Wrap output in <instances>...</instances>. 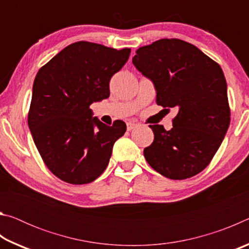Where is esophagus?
Segmentation results:
<instances>
[{"label": "esophagus", "mask_w": 249, "mask_h": 249, "mask_svg": "<svg viewBox=\"0 0 249 249\" xmlns=\"http://www.w3.org/2000/svg\"><path fill=\"white\" fill-rule=\"evenodd\" d=\"M137 126L136 123H133V122H127V124H126V127H127V130H132L133 128H135Z\"/></svg>", "instance_id": "obj_1"}]
</instances>
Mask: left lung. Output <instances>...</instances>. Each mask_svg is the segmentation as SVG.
I'll return each mask as SVG.
<instances>
[{
  "label": "left lung",
  "instance_id": "obj_1",
  "mask_svg": "<svg viewBox=\"0 0 249 249\" xmlns=\"http://www.w3.org/2000/svg\"><path fill=\"white\" fill-rule=\"evenodd\" d=\"M133 65L153 81L158 105L179 109L170 130L149 125L155 137L144 149L147 162L169 179L197 175L214 157L230 126L227 84L220 65L176 38L138 48Z\"/></svg>",
  "mask_w": 249,
  "mask_h": 249
}]
</instances>
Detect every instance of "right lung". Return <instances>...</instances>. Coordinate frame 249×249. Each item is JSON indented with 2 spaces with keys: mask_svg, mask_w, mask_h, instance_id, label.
<instances>
[{
  "mask_svg": "<svg viewBox=\"0 0 249 249\" xmlns=\"http://www.w3.org/2000/svg\"><path fill=\"white\" fill-rule=\"evenodd\" d=\"M129 53V48L77 41L37 72L28 126L45 165L65 182L86 184L102 175L126 132L123 121L107 126L92 116L90 105L108 98L109 80Z\"/></svg>",
  "mask_w": 249,
  "mask_h": 249,
  "instance_id": "obj_1",
  "label": "right lung"
}]
</instances>
